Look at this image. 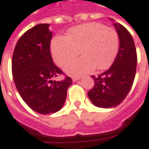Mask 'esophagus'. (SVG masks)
Returning a JSON list of instances; mask_svg holds the SVG:
<instances>
[{
  "label": "esophagus",
  "instance_id": "1",
  "mask_svg": "<svg viewBox=\"0 0 149 149\" xmlns=\"http://www.w3.org/2000/svg\"><path fill=\"white\" fill-rule=\"evenodd\" d=\"M79 79H80V78H79V77H76V78H75V77H74V78L72 79V81L73 82H76V81L79 80Z\"/></svg>",
  "mask_w": 149,
  "mask_h": 149
}]
</instances>
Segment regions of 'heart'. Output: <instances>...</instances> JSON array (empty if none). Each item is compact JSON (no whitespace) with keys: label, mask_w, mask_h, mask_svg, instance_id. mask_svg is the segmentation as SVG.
Masks as SVG:
<instances>
[{"label":"heart","mask_w":149,"mask_h":149,"mask_svg":"<svg viewBox=\"0 0 149 149\" xmlns=\"http://www.w3.org/2000/svg\"><path fill=\"white\" fill-rule=\"evenodd\" d=\"M54 61L64 66L79 54L83 57L70 61L65 67L70 75L80 76L94 69L109 68L119 49V36L115 30L98 22H90L74 26L66 36H58L50 45Z\"/></svg>","instance_id":"obj_1"}]
</instances>
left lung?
<instances>
[{
  "mask_svg": "<svg viewBox=\"0 0 149 149\" xmlns=\"http://www.w3.org/2000/svg\"><path fill=\"white\" fill-rule=\"evenodd\" d=\"M113 26L119 36L118 53L109 70L98 76L92 75L95 84L88 92L92 104L104 109L116 107L123 102L131 90L136 72L134 40L123 26L117 22Z\"/></svg>",
  "mask_w": 149,
  "mask_h": 149,
  "instance_id": "obj_1",
  "label": "left lung"
}]
</instances>
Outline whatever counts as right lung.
Masks as SVG:
<instances>
[{
  "label": "right lung",
  "mask_w": 149,
  "mask_h": 149,
  "mask_svg": "<svg viewBox=\"0 0 149 149\" xmlns=\"http://www.w3.org/2000/svg\"><path fill=\"white\" fill-rule=\"evenodd\" d=\"M52 36L49 23L35 26L18 40L12 58V74L20 96L31 109L41 114L59 111L72 84L70 77L53 80L62 71L51 57Z\"/></svg>",
  "instance_id": "1"
}]
</instances>
